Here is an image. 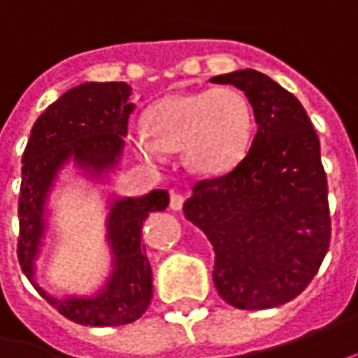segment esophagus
<instances>
[{
	"label": "esophagus",
	"mask_w": 358,
	"mask_h": 358,
	"mask_svg": "<svg viewBox=\"0 0 358 358\" xmlns=\"http://www.w3.org/2000/svg\"><path fill=\"white\" fill-rule=\"evenodd\" d=\"M184 206V196L178 192H170V210L180 211Z\"/></svg>",
	"instance_id": "1"
}]
</instances>
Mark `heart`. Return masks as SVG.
Instances as JSON below:
<instances>
[{"label":"heart","instance_id":"obj_1","mask_svg":"<svg viewBox=\"0 0 358 358\" xmlns=\"http://www.w3.org/2000/svg\"><path fill=\"white\" fill-rule=\"evenodd\" d=\"M148 127H135L129 143L143 160L162 164L180 150L189 170L220 176L239 164L252 137V109L235 87L178 92L157 101Z\"/></svg>","mask_w":358,"mask_h":358}]
</instances>
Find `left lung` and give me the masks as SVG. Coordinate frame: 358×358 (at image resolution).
<instances>
[{"label":"left lung","mask_w":358,"mask_h":358,"mask_svg":"<svg viewBox=\"0 0 358 358\" xmlns=\"http://www.w3.org/2000/svg\"><path fill=\"white\" fill-rule=\"evenodd\" d=\"M211 82L245 92L257 133L235 169L194 186L184 215L213 247L221 298L239 310L276 308L312 282L329 249L320 138L300 101L266 74L247 68Z\"/></svg>","instance_id":"1"}]
</instances>
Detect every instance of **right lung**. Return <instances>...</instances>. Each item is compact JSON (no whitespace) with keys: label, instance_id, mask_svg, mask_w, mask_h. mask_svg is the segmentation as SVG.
<instances>
[{"label":"right lung","instance_id":"add662e5","mask_svg":"<svg viewBox=\"0 0 358 358\" xmlns=\"http://www.w3.org/2000/svg\"><path fill=\"white\" fill-rule=\"evenodd\" d=\"M125 82H86L68 90L36 119L23 152L19 192V264L38 294L70 322L113 327L138 320L152 298V271L141 245L143 221L152 211L166 210L169 192L108 201L106 241L111 274L92 296H57L36 282V261L48 233V196L60 170L72 162L94 182H108L117 170L125 147L129 115L135 103Z\"/></svg>","mask_w":358,"mask_h":358}]
</instances>
